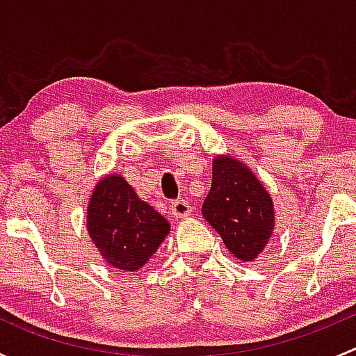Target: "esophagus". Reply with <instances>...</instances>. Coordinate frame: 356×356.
Wrapping results in <instances>:
<instances>
[{
	"label": "esophagus",
	"mask_w": 356,
	"mask_h": 356,
	"mask_svg": "<svg viewBox=\"0 0 356 356\" xmlns=\"http://www.w3.org/2000/svg\"><path fill=\"white\" fill-rule=\"evenodd\" d=\"M170 210H172V215H174L175 218H186L191 215L193 208L186 200H175L174 203H172Z\"/></svg>",
	"instance_id": "obj_1"
}]
</instances>
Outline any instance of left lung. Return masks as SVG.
I'll return each instance as SVG.
<instances>
[{
    "mask_svg": "<svg viewBox=\"0 0 356 356\" xmlns=\"http://www.w3.org/2000/svg\"><path fill=\"white\" fill-rule=\"evenodd\" d=\"M211 170V188L201 213L238 260L253 261L274 231L270 195L236 158L217 156Z\"/></svg>",
    "mask_w": 356,
    "mask_h": 356,
    "instance_id": "obj_1",
    "label": "left lung"
}]
</instances>
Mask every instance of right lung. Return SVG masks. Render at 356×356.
Instances as JSON below:
<instances>
[{"label": "right lung", "instance_id": "1", "mask_svg": "<svg viewBox=\"0 0 356 356\" xmlns=\"http://www.w3.org/2000/svg\"><path fill=\"white\" fill-rule=\"evenodd\" d=\"M168 231L167 218L138 198L122 175H106L95 186L88 207V232L113 268L139 270Z\"/></svg>", "mask_w": 356, "mask_h": 356}]
</instances>
